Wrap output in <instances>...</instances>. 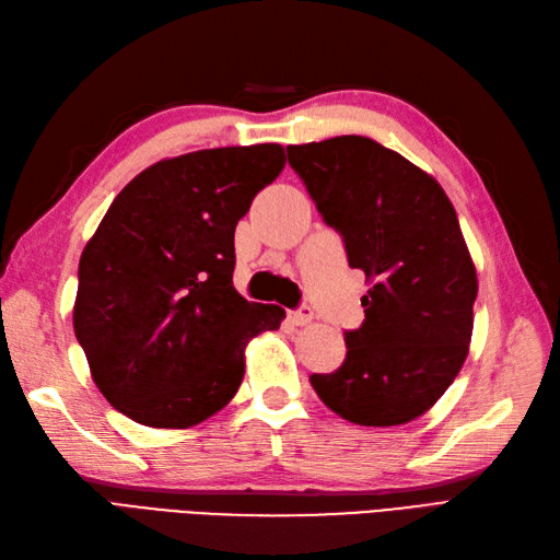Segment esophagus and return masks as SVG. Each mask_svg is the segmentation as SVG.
<instances>
[{
    "mask_svg": "<svg viewBox=\"0 0 560 560\" xmlns=\"http://www.w3.org/2000/svg\"><path fill=\"white\" fill-rule=\"evenodd\" d=\"M289 319H291L293 326H307V324H312L314 314H312L310 307H300L298 312H291V314H289Z\"/></svg>",
    "mask_w": 560,
    "mask_h": 560,
    "instance_id": "esophagus-1",
    "label": "esophagus"
}]
</instances>
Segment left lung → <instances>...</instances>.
<instances>
[{
  "label": "left lung",
  "instance_id": "8db88e82",
  "mask_svg": "<svg viewBox=\"0 0 560 560\" xmlns=\"http://www.w3.org/2000/svg\"><path fill=\"white\" fill-rule=\"evenodd\" d=\"M348 262L374 283L364 324L346 334V362L312 388L357 425H402L433 407L462 371L478 275L452 200L433 175L369 137L289 147Z\"/></svg>",
  "mask_w": 560,
  "mask_h": 560
}]
</instances>
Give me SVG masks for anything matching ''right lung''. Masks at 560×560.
Returning a JSON list of instances; mask_svg holds the SVG:
<instances>
[{
  "label": "right lung",
  "mask_w": 560,
  "mask_h": 560,
  "mask_svg": "<svg viewBox=\"0 0 560 560\" xmlns=\"http://www.w3.org/2000/svg\"><path fill=\"white\" fill-rule=\"evenodd\" d=\"M285 165L281 143L158 161L125 186L80 257L73 328L96 388L151 428H191L232 402L246 346L279 305L234 289V232Z\"/></svg>",
  "instance_id": "1"
}]
</instances>
